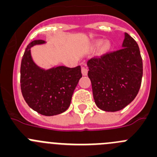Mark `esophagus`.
Returning <instances> with one entry per match:
<instances>
[{"label":"esophagus","instance_id":"obj_1","mask_svg":"<svg viewBox=\"0 0 157 157\" xmlns=\"http://www.w3.org/2000/svg\"><path fill=\"white\" fill-rule=\"evenodd\" d=\"M81 73H82V75L86 76L87 74V69L85 68V67H82Z\"/></svg>","mask_w":157,"mask_h":157}]
</instances>
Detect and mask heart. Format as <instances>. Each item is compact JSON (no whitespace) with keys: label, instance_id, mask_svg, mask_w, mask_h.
Masks as SVG:
<instances>
[{"label":"heart","instance_id":"b5f03b06","mask_svg":"<svg viewBox=\"0 0 157 157\" xmlns=\"http://www.w3.org/2000/svg\"><path fill=\"white\" fill-rule=\"evenodd\" d=\"M93 48H98L99 47V51L100 52H105V51L108 50L109 48V41H105L102 43V40H95V41L93 43Z\"/></svg>","mask_w":157,"mask_h":157}]
</instances>
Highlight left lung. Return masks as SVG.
I'll return each mask as SVG.
<instances>
[{
  "label": "left lung",
  "mask_w": 157,
  "mask_h": 157,
  "mask_svg": "<svg viewBox=\"0 0 157 157\" xmlns=\"http://www.w3.org/2000/svg\"><path fill=\"white\" fill-rule=\"evenodd\" d=\"M87 76L96 105L116 112L135 99L142 78V59L138 44L124 33L122 48L88 60Z\"/></svg>",
  "instance_id": "obj_1"
}]
</instances>
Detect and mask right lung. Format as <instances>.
Segmentation results:
<instances>
[{"label":"right lung","instance_id":"1","mask_svg":"<svg viewBox=\"0 0 157 157\" xmlns=\"http://www.w3.org/2000/svg\"><path fill=\"white\" fill-rule=\"evenodd\" d=\"M44 44V40H35L27 45L21 62L20 84L27 105L38 113L51 117L63 113L69 108L82 74L80 66L44 69L36 64L31 56V48Z\"/></svg>","mask_w":157,"mask_h":157}]
</instances>
